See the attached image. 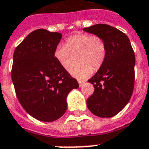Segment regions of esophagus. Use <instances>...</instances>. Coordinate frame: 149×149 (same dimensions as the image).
I'll return each mask as SVG.
<instances>
[{
	"mask_svg": "<svg viewBox=\"0 0 149 149\" xmlns=\"http://www.w3.org/2000/svg\"><path fill=\"white\" fill-rule=\"evenodd\" d=\"M84 84H85V82H84V81H79V87H82V86H84Z\"/></svg>",
	"mask_w": 149,
	"mask_h": 149,
	"instance_id": "esophagus-1",
	"label": "esophagus"
}]
</instances>
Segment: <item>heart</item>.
Here are the masks:
<instances>
[{"label": "heart", "mask_w": 149, "mask_h": 149, "mask_svg": "<svg viewBox=\"0 0 149 149\" xmlns=\"http://www.w3.org/2000/svg\"><path fill=\"white\" fill-rule=\"evenodd\" d=\"M70 54L76 55L78 64L70 69V73L78 79H84L92 71L98 70L107 57L105 43L99 37L89 34H77L70 36L65 45L59 44L54 51V58L65 70L70 66Z\"/></svg>", "instance_id": "obj_1"}]
</instances>
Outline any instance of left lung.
Returning a JSON list of instances; mask_svg holds the SVG:
<instances>
[{
	"label": "left lung",
	"instance_id": "8db88e82",
	"mask_svg": "<svg viewBox=\"0 0 149 149\" xmlns=\"http://www.w3.org/2000/svg\"><path fill=\"white\" fill-rule=\"evenodd\" d=\"M104 41L107 57L88 82L94 92L86 100L87 107L100 118L118 114L131 99L134 85L135 56L128 37L116 28L104 24L84 28Z\"/></svg>",
	"mask_w": 149,
	"mask_h": 149
}]
</instances>
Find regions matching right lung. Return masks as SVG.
Returning <instances> with one entry per match:
<instances>
[{
    "mask_svg": "<svg viewBox=\"0 0 149 149\" xmlns=\"http://www.w3.org/2000/svg\"><path fill=\"white\" fill-rule=\"evenodd\" d=\"M62 34L46 29L31 32L15 49L11 79L24 111L37 120L52 122L67 109L66 97L79 84L61 67L54 51Z\"/></svg>",
    "mask_w": 149,
    "mask_h": 149,
    "instance_id": "obj_1",
    "label": "right lung"
}]
</instances>
